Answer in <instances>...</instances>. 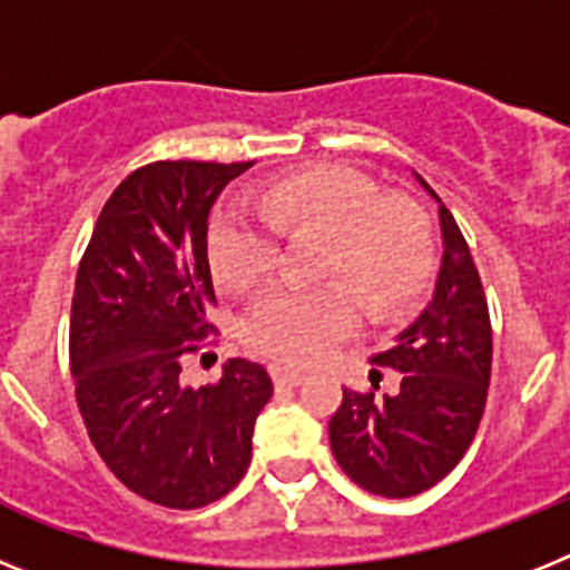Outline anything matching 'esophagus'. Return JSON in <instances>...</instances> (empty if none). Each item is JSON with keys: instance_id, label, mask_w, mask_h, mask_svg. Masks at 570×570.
I'll use <instances>...</instances> for the list:
<instances>
[{"instance_id": "obj_1", "label": "esophagus", "mask_w": 570, "mask_h": 570, "mask_svg": "<svg viewBox=\"0 0 570 570\" xmlns=\"http://www.w3.org/2000/svg\"><path fill=\"white\" fill-rule=\"evenodd\" d=\"M269 373H272V381H275L278 387H298L301 381H304V373H298V370L278 367V364H272Z\"/></svg>"}]
</instances>
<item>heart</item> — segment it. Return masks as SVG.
Instances as JSON below:
<instances>
[{"mask_svg": "<svg viewBox=\"0 0 570 570\" xmlns=\"http://www.w3.org/2000/svg\"><path fill=\"white\" fill-rule=\"evenodd\" d=\"M257 215L226 212L209 229L215 278L235 292L257 289L278 266V235L324 237L318 278L333 284L278 286L246 313L255 353L304 367L355 330V304L387 318L424 289L433 269V232L422 206L379 197V186L344 166H315L272 180Z\"/></svg>", "mask_w": 570, "mask_h": 570, "instance_id": "heart-1", "label": "heart"}]
</instances>
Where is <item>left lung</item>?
<instances>
[{
    "label": "left lung",
    "mask_w": 570,
    "mask_h": 570,
    "mask_svg": "<svg viewBox=\"0 0 570 570\" xmlns=\"http://www.w3.org/2000/svg\"><path fill=\"white\" fill-rule=\"evenodd\" d=\"M439 224L444 255L433 301L390 350L373 355L379 367L399 370V390L381 395L375 381L364 393L344 387L330 419L335 462L375 497L407 499L442 482L468 453L488 402L493 333L482 278L442 200Z\"/></svg>",
    "instance_id": "left-lung-1"
}]
</instances>
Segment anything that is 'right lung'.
<instances>
[{"mask_svg":"<svg viewBox=\"0 0 570 570\" xmlns=\"http://www.w3.org/2000/svg\"><path fill=\"white\" fill-rule=\"evenodd\" d=\"M249 166L157 160L131 171L102 206L73 284L68 355L88 439L128 491L175 511L244 479L272 395L269 373L246 358L226 361L217 384L180 379L183 358L215 333L209 212Z\"/></svg>","mask_w":570,"mask_h":570,"instance_id":"right-lung-1","label":"right lung"}]
</instances>
